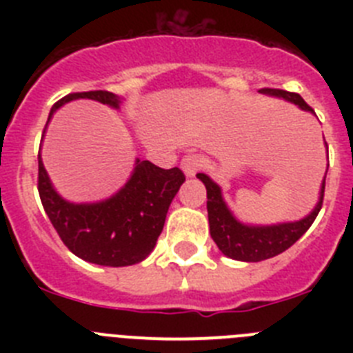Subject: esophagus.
I'll return each instance as SVG.
<instances>
[{"label": "esophagus", "instance_id": "1", "mask_svg": "<svg viewBox=\"0 0 353 353\" xmlns=\"http://www.w3.org/2000/svg\"><path fill=\"white\" fill-rule=\"evenodd\" d=\"M203 166V157L199 154H187L180 162V168L185 173V176H194Z\"/></svg>", "mask_w": 353, "mask_h": 353}]
</instances>
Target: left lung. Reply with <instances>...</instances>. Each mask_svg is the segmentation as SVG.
Here are the masks:
<instances>
[{
    "mask_svg": "<svg viewBox=\"0 0 353 353\" xmlns=\"http://www.w3.org/2000/svg\"><path fill=\"white\" fill-rule=\"evenodd\" d=\"M260 92L272 97H281V99L293 102L304 111L313 113V109L305 104L304 99L299 93L277 88H261ZM196 176L207 187V210L212 239L223 254L240 261L269 260V258L277 256L288 248H292L316 219L318 212L323 203V191H325V180H323L316 207L313 208L310 215H305L304 219L295 221V223L272 224V226H251V224L240 223L230 212L228 205L224 203L221 187L210 176H207L205 173H198Z\"/></svg>",
    "mask_w": 353,
    "mask_h": 353,
    "instance_id": "left-lung-1",
    "label": "left lung"
}]
</instances>
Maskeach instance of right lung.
I'll list each match as a JSON object with an SVG mask.
<instances>
[{
	"mask_svg": "<svg viewBox=\"0 0 353 353\" xmlns=\"http://www.w3.org/2000/svg\"><path fill=\"white\" fill-rule=\"evenodd\" d=\"M76 99L120 108V97L105 90L70 93L52 105L48 123L56 109ZM183 182L185 174L179 168L162 170L138 159L130 179L114 196L99 203H70L54 191L39 154V194L49 221L76 256L104 267L139 263L154 251L168 208Z\"/></svg>",
	"mask_w": 353,
	"mask_h": 353,
	"instance_id": "obj_1",
	"label": "right lung"
}]
</instances>
